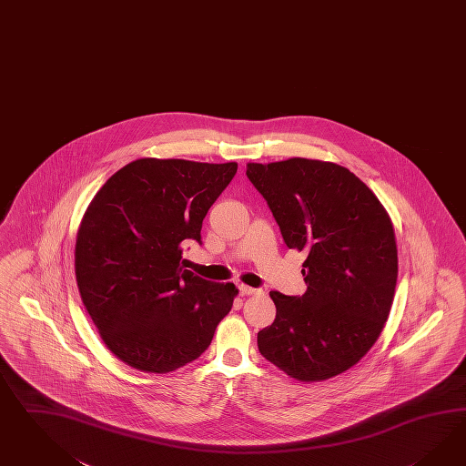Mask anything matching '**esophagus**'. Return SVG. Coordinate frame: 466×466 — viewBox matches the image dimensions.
<instances>
[{"mask_svg": "<svg viewBox=\"0 0 466 466\" xmlns=\"http://www.w3.org/2000/svg\"><path fill=\"white\" fill-rule=\"evenodd\" d=\"M239 293L242 297H251V295H259L261 289H251L248 285H239Z\"/></svg>", "mask_w": 466, "mask_h": 466, "instance_id": "obj_1", "label": "esophagus"}]
</instances>
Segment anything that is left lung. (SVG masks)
I'll use <instances>...</instances> for the list:
<instances>
[{
	"mask_svg": "<svg viewBox=\"0 0 466 466\" xmlns=\"http://www.w3.org/2000/svg\"><path fill=\"white\" fill-rule=\"evenodd\" d=\"M289 249L307 251V291H269L277 319L258 332L269 363L299 381H324L373 348L390 315L399 258L390 215L348 167L289 157L248 163Z\"/></svg>",
	"mask_w": 466,
	"mask_h": 466,
	"instance_id": "obj_1",
	"label": "left lung"
}]
</instances>
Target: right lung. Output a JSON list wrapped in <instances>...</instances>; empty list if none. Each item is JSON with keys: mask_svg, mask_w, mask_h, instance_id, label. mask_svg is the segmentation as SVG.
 <instances>
[{"mask_svg": "<svg viewBox=\"0 0 466 466\" xmlns=\"http://www.w3.org/2000/svg\"><path fill=\"white\" fill-rule=\"evenodd\" d=\"M238 163L142 157L118 169L89 201L77 228L76 281L101 340L126 365L169 373L214 339L239 289L181 266L185 240Z\"/></svg>", "mask_w": 466, "mask_h": 466, "instance_id": "obj_1", "label": "right lung"}]
</instances>
